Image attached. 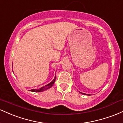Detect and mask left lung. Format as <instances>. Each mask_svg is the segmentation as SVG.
I'll return each instance as SVG.
<instances>
[{"label":"left lung","mask_w":123,"mask_h":123,"mask_svg":"<svg viewBox=\"0 0 123 123\" xmlns=\"http://www.w3.org/2000/svg\"><path fill=\"white\" fill-rule=\"evenodd\" d=\"M81 93H82V94H84V95H86V94H85V93H82V92H81Z\"/></svg>","instance_id":"left-lung-1"}]
</instances>
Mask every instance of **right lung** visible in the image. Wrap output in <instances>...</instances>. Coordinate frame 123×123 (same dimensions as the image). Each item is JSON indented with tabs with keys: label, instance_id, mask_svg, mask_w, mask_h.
Returning a JSON list of instances; mask_svg holds the SVG:
<instances>
[{
	"label": "right lung",
	"instance_id": "right-lung-1",
	"mask_svg": "<svg viewBox=\"0 0 123 123\" xmlns=\"http://www.w3.org/2000/svg\"><path fill=\"white\" fill-rule=\"evenodd\" d=\"M56 76H55L54 80H53V81H52V82H50V83H49V84H48V85H45V86H43V87L40 88V89H31V90H30V91L35 92H40L44 91H45V90H47V89H49V88H51L52 86H53V84H54V83L55 82V80H56Z\"/></svg>",
	"mask_w": 123,
	"mask_h": 123
}]
</instances>
